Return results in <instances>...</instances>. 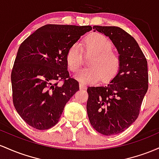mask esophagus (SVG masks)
<instances>
[{
  "label": "esophagus",
  "instance_id": "obj_1",
  "mask_svg": "<svg viewBox=\"0 0 159 159\" xmlns=\"http://www.w3.org/2000/svg\"><path fill=\"white\" fill-rule=\"evenodd\" d=\"M80 89H86V86H85V85L83 84V83H80Z\"/></svg>",
  "mask_w": 159,
  "mask_h": 159
}]
</instances>
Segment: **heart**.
Returning a JSON list of instances; mask_svg holds the SVG:
<instances>
[{
  "label": "heart",
  "mask_w": 159,
  "mask_h": 159,
  "mask_svg": "<svg viewBox=\"0 0 159 159\" xmlns=\"http://www.w3.org/2000/svg\"><path fill=\"white\" fill-rule=\"evenodd\" d=\"M111 40L100 33H92L85 37L83 51L85 55H92L88 61L89 67L83 69L75 75V78L83 84L108 82L118 74L121 65L119 54L113 49ZM83 61L80 46L74 43L70 46L66 54V63L71 72H76Z\"/></svg>",
  "instance_id": "b5f03b06"
}]
</instances>
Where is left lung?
Here are the masks:
<instances>
[{"label":"left lung","instance_id":"obj_1","mask_svg":"<svg viewBox=\"0 0 159 159\" xmlns=\"http://www.w3.org/2000/svg\"><path fill=\"white\" fill-rule=\"evenodd\" d=\"M93 29L109 37L121 59L110 84L87 89L89 122L98 132L110 136L124 131L138 117L149 86L147 61L134 38L122 28L94 25Z\"/></svg>","mask_w":159,"mask_h":159}]
</instances>
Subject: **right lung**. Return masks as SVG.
I'll use <instances>...</instances> for the list:
<instances>
[{"label":"right lung","mask_w":159,"mask_h":159,"mask_svg":"<svg viewBox=\"0 0 159 159\" xmlns=\"http://www.w3.org/2000/svg\"><path fill=\"white\" fill-rule=\"evenodd\" d=\"M92 29L89 25H46L21 43L11 73L12 102L30 126L46 130L59 121L66 103L80 89L67 70L66 54Z\"/></svg>","instance_id":"obj_1"}]
</instances>
